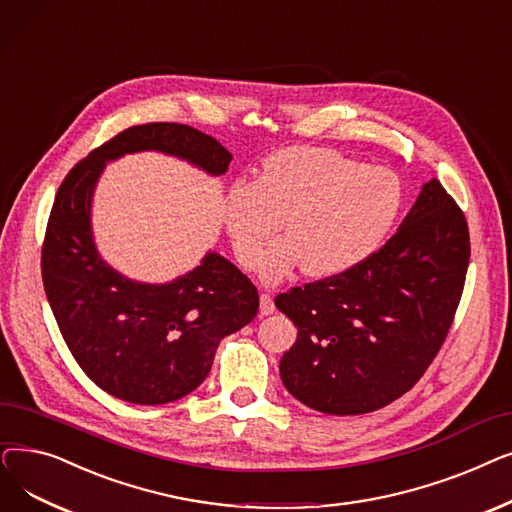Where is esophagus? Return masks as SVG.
Masks as SVG:
<instances>
[{
  "instance_id": "obj_1",
  "label": "esophagus",
  "mask_w": 512,
  "mask_h": 512,
  "mask_svg": "<svg viewBox=\"0 0 512 512\" xmlns=\"http://www.w3.org/2000/svg\"><path fill=\"white\" fill-rule=\"evenodd\" d=\"M275 312V302H273V296L269 294H262L260 296V314L262 316H269Z\"/></svg>"
}]
</instances>
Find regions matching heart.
I'll return each instance as SVG.
<instances>
[{"label": "heart", "mask_w": 512, "mask_h": 512, "mask_svg": "<svg viewBox=\"0 0 512 512\" xmlns=\"http://www.w3.org/2000/svg\"><path fill=\"white\" fill-rule=\"evenodd\" d=\"M402 204L394 170L325 148H287L264 162L258 183L231 187L225 223L237 260L256 269L285 217L288 237L267 253L262 277L279 281L304 264L306 275L325 279L367 260Z\"/></svg>", "instance_id": "1"}]
</instances>
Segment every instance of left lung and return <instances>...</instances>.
<instances>
[{
    "label": "left lung",
    "mask_w": 512,
    "mask_h": 512,
    "mask_svg": "<svg viewBox=\"0 0 512 512\" xmlns=\"http://www.w3.org/2000/svg\"><path fill=\"white\" fill-rule=\"evenodd\" d=\"M469 256L467 218L431 179L383 248L342 275L275 298L298 327L279 364L287 392L337 417L404 396L452 327Z\"/></svg>",
    "instance_id": "8db88e82"
}]
</instances>
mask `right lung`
Returning <instances> with one entry per match:
<instances>
[{"instance_id":"add662e5","label":"right lung","mask_w":512,"mask_h":512,"mask_svg":"<svg viewBox=\"0 0 512 512\" xmlns=\"http://www.w3.org/2000/svg\"><path fill=\"white\" fill-rule=\"evenodd\" d=\"M156 150L210 175L233 160L214 137L179 123H148L118 133L72 166L47 221L41 275L64 342L83 373L110 396L166 404L210 373L221 339L258 312V291L235 264L206 254L187 275L137 283L108 266L91 235V198L106 162Z\"/></svg>"}]
</instances>
